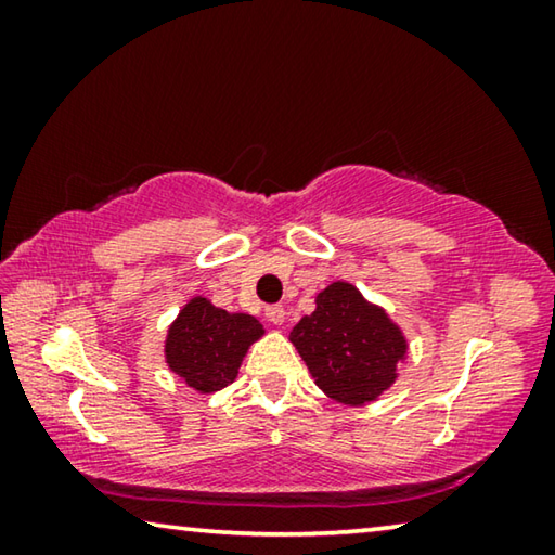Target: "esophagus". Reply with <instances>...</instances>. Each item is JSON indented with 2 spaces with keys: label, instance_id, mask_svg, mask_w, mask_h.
I'll return each instance as SVG.
<instances>
[{
  "label": "esophagus",
  "instance_id": "1",
  "mask_svg": "<svg viewBox=\"0 0 555 555\" xmlns=\"http://www.w3.org/2000/svg\"><path fill=\"white\" fill-rule=\"evenodd\" d=\"M264 315H267L269 323L281 325V323H284V318H286V311H284V306H269Z\"/></svg>",
  "mask_w": 555,
  "mask_h": 555
}]
</instances>
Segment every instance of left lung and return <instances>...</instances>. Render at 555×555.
<instances>
[{
	"instance_id": "8db88e82",
	"label": "left lung",
	"mask_w": 555,
	"mask_h": 555,
	"mask_svg": "<svg viewBox=\"0 0 555 555\" xmlns=\"http://www.w3.org/2000/svg\"><path fill=\"white\" fill-rule=\"evenodd\" d=\"M288 340L318 387L347 406L377 401L409 352L389 313L347 281H333L315 296V311L300 318Z\"/></svg>"
}]
</instances>
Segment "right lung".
<instances>
[{"label": "right lung", "instance_id": "right-lung-1", "mask_svg": "<svg viewBox=\"0 0 555 555\" xmlns=\"http://www.w3.org/2000/svg\"><path fill=\"white\" fill-rule=\"evenodd\" d=\"M264 335L255 315L228 313L205 296H193L168 325L164 357L188 387L212 393L237 379L244 354Z\"/></svg>", "mask_w": 555, "mask_h": 555}]
</instances>
